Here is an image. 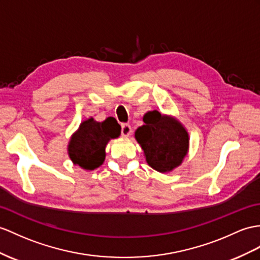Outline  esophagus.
Masks as SVG:
<instances>
[{"label":"esophagus","instance_id":"1","mask_svg":"<svg viewBox=\"0 0 260 260\" xmlns=\"http://www.w3.org/2000/svg\"><path fill=\"white\" fill-rule=\"evenodd\" d=\"M131 132H132V129H131L130 124L123 123V124L121 125V136H122V137H129Z\"/></svg>","mask_w":260,"mask_h":260}]
</instances>
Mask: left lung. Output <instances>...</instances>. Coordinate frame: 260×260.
I'll return each instance as SVG.
<instances>
[{
	"instance_id": "1",
	"label": "left lung",
	"mask_w": 260,
	"mask_h": 260,
	"mask_svg": "<svg viewBox=\"0 0 260 260\" xmlns=\"http://www.w3.org/2000/svg\"><path fill=\"white\" fill-rule=\"evenodd\" d=\"M139 126L135 137L144 152L149 166L167 173L178 168L186 156L189 138L186 129L175 118L153 111Z\"/></svg>"
}]
</instances>
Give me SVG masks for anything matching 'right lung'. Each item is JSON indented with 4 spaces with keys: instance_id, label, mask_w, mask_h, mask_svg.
I'll return each instance as SVG.
<instances>
[{
    "instance_id": "obj_1",
    "label": "right lung",
    "mask_w": 260,
    "mask_h": 260,
    "mask_svg": "<svg viewBox=\"0 0 260 260\" xmlns=\"http://www.w3.org/2000/svg\"><path fill=\"white\" fill-rule=\"evenodd\" d=\"M115 118L98 122L93 118L82 121L68 143V155L75 166L91 171L99 168L106 157V145L111 139L120 136Z\"/></svg>"
}]
</instances>
